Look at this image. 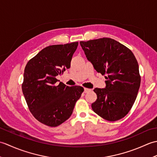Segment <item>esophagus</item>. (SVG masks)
Listing matches in <instances>:
<instances>
[{
	"instance_id": "obj_1",
	"label": "esophagus",
	"mask_w": 157,
	"mask_h": 157,
	"mask_svg": "<svg viewBox=\"0 0 157 157\" xmlns=\"http://www.w3.org/2000/svg\"><path fill=\"white\" fill-rule=\"evenodd\" d=\"M84 93H87L88 92H89V91H90L91 90L90 89H88V88H84Z\"/></svg>"
}]
</instances>
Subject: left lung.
I'll return each mask as SVG.
<instances>
[{"label": "left lung", "instance_id": "1", "mask_svg": "<svg viewBox=\"0 0 157 157\" xmlns=\"http://www.w3.org/2000/svg\"><path fill=\"white\" fill-rule=\"evenodd\" d=\"M98 73L106 75L105 88H95L92 109L101 117L115 121L128 114L137 97L141 78L137 60L130 50L109 38L79 42Z\"/></svg>", "mask_w": 157, "mask_h": 157}]
</instances>
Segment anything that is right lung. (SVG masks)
<instances>
[{
    "mask_svg": "<svg viewBox=\"0 0 157 157\" xmlns=\"http://www.w3.org/2000/svg\"><path fill=\"white\" fill-rule=\"evenodd\" d=\"M78 42L47 46L28 62L22 91L29 111L38 121L56 127L71 115L84 92L81 86L69 87L56 77L69 69Z\"/></svg>",
    "mask_w": 157,
    "mask_h": 157,
    "instance_id": "add662e5",
    "label": "right lung"
}]
</instances>
